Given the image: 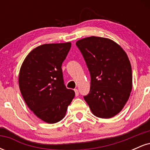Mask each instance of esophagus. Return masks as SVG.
<instances>
[{
    "label": "esophagus",
    "instance_id": "esophagus-1",
    "mask_svg": "<svg viewBox=\"0 0 150 150\" xmlns=\"http://www.w3.org/2000/svg\"><path fill=\"white\" fill-rule=\"evenodd\" d=\"M75 96H76V97H77V96L79 95V91H78V89H75Z\"/></svg>",
    "mask_w": 150,
    "mask_h": 150
}]
</instances>
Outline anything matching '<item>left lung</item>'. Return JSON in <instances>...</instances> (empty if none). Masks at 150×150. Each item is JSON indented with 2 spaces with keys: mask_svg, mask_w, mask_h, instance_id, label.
Returning a JSON list of instances; mask_svg holds the SVG:
<instances>
[{
  "mask_svg": "<svg viewBox=\"0 0 150 150\" xmlns=\"http://www.w3.org/2000/svg\"><path fill=\"white\" fill-rule=\"evenodd\" d=\"M90 73V90L84 99L95 116L118 114L132 90V68L128 56L109 39L84 38L76 42Z\"/></svg>",
  "mask_w": 150,
  "mask_h": 150,
  "instance_id": "1",
  "label": "left lung"
}]
</instances>
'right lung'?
<instances>
[{
    "label": "right lung",
    "instance_id": "right-lung-1",
    "mask_svg": "<svg viewBox=\"0 0 150 150\" xmlns=\"http://www.w3.org/2000/svg\"><path fill=\"white\" fill-rule=\"evenodd\" d=\"M71 43L43 44L32 50L22 63L19 86L24 100L38 118L48 123L60 121L75 97L63 80L62 63Z\"/></svg>",
    "mask_w": 150,
    "mask_h": 150
}]
</instances>
